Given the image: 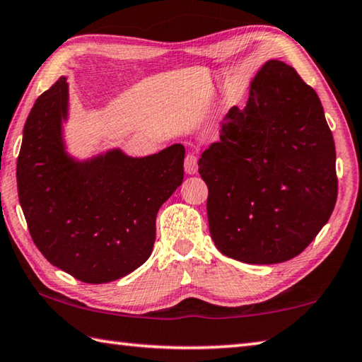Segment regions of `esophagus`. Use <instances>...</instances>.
<instances>
[{
    "label": "esophagus",
    "instance_id": "obj_1",
    "mask_svg": "<svg viewBox=\"0 0 362 362\" xmlns=\"http://www.w3.org/2000/svg\"><path fill=\"white\" fill-rule=\"evenodd\" d=\"M184 170H186V173L189 175L197 173V156L194 153H189L186 156V159H184Z\"/></svg>",
    "mask_w": 362,
    "mask_h": 362
}]
</instances>
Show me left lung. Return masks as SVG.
I'll use <instances>...</instances> for the list:
<instances>
[{
	"instance_id": "obj_1",
	"label": "left lung",
	"mask_w": 362,
	"mask_h": 362,
	"mask_svg": "<svg viewBox=\"0 0 362 362\" xmlns=\"http://www.w3.org/2000/svg\"><path fill=\"white\" fill-rule=\"evenodd\" d=\"M199 173L209 233L223 255L272 264L301 254L337 200L336 146L317 93L291 66L268 61L245 107L225 115Z\"/></svg>"
}]
</instances>
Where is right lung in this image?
Segmentation results:
<instances>
[{
	"label": "right lung",
	"instance_id": "add662e5",
	"mask_svg": "<svg viewBox=\"0 0 362 362\" xmlns=\"http://www.w3.org/2000/svg\"><path fill=\"white\" fill-rule=\"evenodd\" d=\"M66 78L26 118L17 189L30 235L53 266L86 284L127 276L153 252L158 211L184 178V146L146 158L113 149L77 162L64 151Z\"/></svg>",
	"mask_w": 362,
	"mask_h": 362
}]
</instances>
